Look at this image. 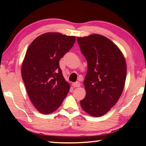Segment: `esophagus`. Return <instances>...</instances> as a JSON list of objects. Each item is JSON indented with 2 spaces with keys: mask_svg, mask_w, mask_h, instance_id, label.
Returning <instances> with one entry per match:
<instances>
[{
  "mask_svg": "<svg viewBox=\"0 0 146 146\" xmlns=\"http://www.w3.org/2000/svg\"><path fill=\"white\" fill-rule=\"evenodd\" d=\"M72 86L74 88H78L80 86V83L79 82H74L72 84Z\"/></svg>",
  "mask_w": 146,
  "mask_h": 146,
  "instance_id": "34e87169",
  "label": "esophagus"
}]
</instances>
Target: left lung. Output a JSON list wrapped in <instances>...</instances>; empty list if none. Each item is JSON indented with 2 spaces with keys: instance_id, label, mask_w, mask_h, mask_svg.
I'll use <instances>...</instances> for the list:
<instances>
[{
  "instance_id": "1",
  "label": "left lung",
  "mask_w": 146,
  "mask_h": 146,
  "mask_svg": "<svg viewBox=\"0 0 146 146\" xmlns=\"http://www.w3.org/2000/svg\"><path fill=\"white\" fill-rule=\"evenodd\" d=\"M88 62L84 85L86 94L82 108L92 116L100 117L110 110L122 94L127 66L120 50L102 35L77 37Z\"/></svg>"
}]
</instances>
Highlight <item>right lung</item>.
<instances>
[{
	"mask_svg": "<svg viewBox=\"0 0 146 146\" xmlns=\"http://www.w3.org/2000/svg\"><path fill=\"white\" fill-rule=\"evenodd\" d=\"M76 37L59 33L40 35L28 48L22 64V78L28 95L38 111L49 114L58 108L70 84L59 61L74 44Z\"/></svg>",
	"mask_w": 146,
	"mask_h": 146,
	"instance_id": "obj_1",
	"label": "right lung"
}]
</instances>
